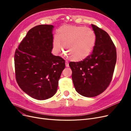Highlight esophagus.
Returning a JSON list of instances; mask_svg holds the SVG:
<instances>
[{"instance_id": "esophagus-1", "label": "esophagus", "mask_w": 131, "mask_h": 131, "mask_svg": "<svg viewBox=\"0 0 131 131\" xmlns=\"http://www.w3.org/2000/svg\"><path fill=\"white\" fill-rule=\"evenodd\" d=\"M65 65H66V67H69V63H68V62L67 61H66Z\"/></svg>"}]
</instances>
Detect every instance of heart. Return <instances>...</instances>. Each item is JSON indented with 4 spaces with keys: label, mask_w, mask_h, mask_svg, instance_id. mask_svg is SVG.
<instances>
[{
    "label": "heart",
    "mask_w": 131,
    "mask_h": 131,
    "mask_svg": "<svg viewBox=\"0 0 131 131\" xmlns=\"http://www.w3.org/2000/svg\"><path fill=\"white\" fill-rule=\"evenodd\" d=\"M95 42V36L89 28L75 25H63L58 30V36L53 38V45L55 51L64 49L72 60H83L91 53Z\"/></svg>",
    "instance_id": "heart-1"
}]
</instances>
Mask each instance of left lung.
Here are the masks:
<instances>
[{
	"label": "left lung",
	"instance_id": "1",
	"mask_svg": "<svg viewBox=\"0 0 131 131\" xmlns=\"http://www.w3.org/2000/svg\"><path fill=\"white\" fill-rule=\"evenodd\" d=\"M91 25L95 35L92 53L83 60L69 63L75 90L86 97H95L106 90L112 81L117 59L116 47L109 34Z\"/></svg>",
	"mask_w": 131,
	"mask_h": 131
}]
</instances>
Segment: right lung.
Masks as SVG:
<instances>
[{
    "instance_id": "add662e5",
    "label": "right lung",
    "mask_w": 131,
    "mask_h": 131,
    "mask_svg": "<svg viewBox=\"0 0 131 131\" xmlns=\"http://www.w3.org/2000/svg\"><path fill=\"white\" fill-rule=\"evenodd\" d=\"M52 25L33 27L16 49L15 78L22 90L33 98L43 100L56 93L65 67V60L51 53Z\"/></svg>"
}]
</instances>
